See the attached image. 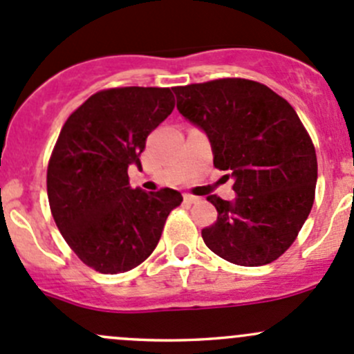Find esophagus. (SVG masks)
Wrapping results in <instances>:
<instances>
[{
	"label": "esophagus",
	"mask_w": 354,
	"mask_h": 354,
	"mask_svg": "<svg viewBox=\"0 0 354 354\" xmlns=\"http://www.w3.org/2000/svg\"><path fill=\"white\" fill-rule=\"evenodd\" d=\"M185 202L187 203H195V202H198V197H195V195H190V194H185Z\"/></svg>",
	"instance_id": "1"
}]
</instances>
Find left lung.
Here are the masks:
<instances>
[{
    "mask_svg": "<svg viewBox=\"0 0 354 354\" xmlns=\"http://www.w3.org/2000/svg\"><path fill=\"white\" fill-rule=\"evenodd\" d=\"M178 111L202 128L214 166L233 178L236 197L209 195L217 221L202 230L221 259L266 266L292 245L317 185V154L308 131L284 97L246 78L173 87Z\"/></svg>",
    "mask_w": 354,
    "mask_h": 354,
    "instance_id": "1",
    "label": "left lung"
}]
</instances>
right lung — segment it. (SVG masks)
<instances>
[{"label":"right lung","instance_id":"add662e5","mask_svg":"<svg viewBox=\"0 0 354 354\" xmlns=\"http://www.w3.org/2000/svg\"><path fill=\"white\" fill-rule=\"evenodd\" d=\"M174 109L164 87L95 92L68 116L48 164V198L65 241L101 274L140 266L159 243L180 192L131 188L128 166H140L149 133Z\"/></svg>","mask_w":354,"mask_h":354}]
</instances>
